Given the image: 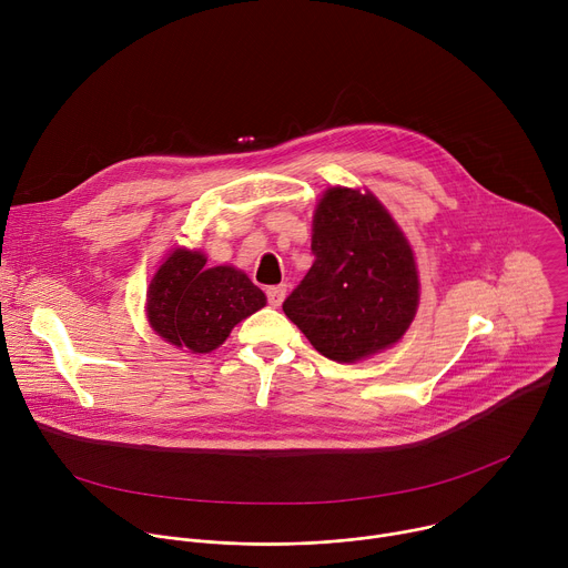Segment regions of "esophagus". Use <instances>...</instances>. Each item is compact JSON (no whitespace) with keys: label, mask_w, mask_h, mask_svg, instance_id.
<instances>
[{"label":"esophagus","mask_w":568,"mask_h":568,"mask_svg":"<svg viewBox=\"0 0 568 568\" xmlns=\"http://www.w3.org/2000/svg\"><path fill=\"white\" fill-rule=\"evenodd\" d=\"M285 294H287V285H272V287H267V301H270V305L278 307V305L283 303Z\"/></svg>","instance_id":"34e87169"}]
</instances>
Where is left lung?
I'll use <instances>...</instances> for the list:
<instances>
[{
	"label": "left lung",
	"mask_w": 568,
	"mask_h": 568,
	"mask_svg": "<svg viewBox=\"0 0 568 568\" xmlns=\"http://www.w3.org/2000/svg\"><path fill=\"white\" fill-rule=\"evenodd\" d=\"M312 254L283 312L323 357L351 364L402 339L418 310V270L409 240L371 191L323 193Z\"/></svg>",
	"instance_id": "8db88e82"
}]
</instances>
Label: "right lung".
<instances>
[{"label": "right lung", "instance_id": "1", "mask_svg": "<svg viewBox=\"0 0 568 568\" xmlns=\"http://www.w3.org/2000/svg\"><path fill=\"white\" fill-rule=\"evenodd\" d=\"M265 303L267 296L245 272L206 267L202 252L178 247L152 276L145 312L161 339L191 353H211L226 342L235 323Z\"/></svg>", "mask_w": 568, "mask_h": 568}]
</instances>
